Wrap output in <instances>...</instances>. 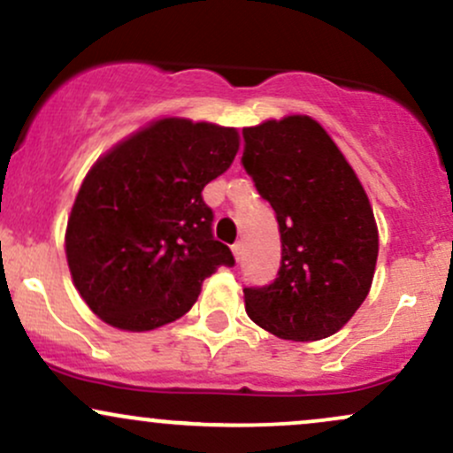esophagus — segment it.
<instances>
[{"mask_svg":"<svg viewBox=\"0 0 453 453\" xmlns=\"http://www.w3.org/2000/svg\"><path fill=\"white\" fill-rule=\"evenodd\" d=\"M242 251H244L242 242H236L232 247V253H234V257H236V262H241V259H242Z\"/></svg>","mask_w":453,"mask_h":453,"instance_id":"1","label":"esophagus"}]
</instances>
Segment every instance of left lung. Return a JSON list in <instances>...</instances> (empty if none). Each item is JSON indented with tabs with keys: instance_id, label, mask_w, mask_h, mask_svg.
Listing matches in <instances>:
<instances>
[{
	"instance_id": "left-lung-1",
	"label": "left lung",
	"mask_w": 453,
	"mask_h": 453,
	"mask_svg": "<svg viewBox=\"0 0 453 453\" xmlns=\"http://www.w3.org/2000/svg\"><path fill=\"white\" fill-rule=\"evenodd\" d=\"M242 165L279 221L280 266L244 288L247 315L288 341H319L360 309L375 274L379 234L356 173L304 114L244 127Z\"/></svg>"
}]
</instances>
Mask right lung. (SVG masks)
Segmentation results:
<instances>
[{"instance_id": "obj_1", "label": "right lung", "mask_w": 453, "mask_h": 453, "mask_svg": "<svg viewBox=\"0 0 453 453\" xmlns=\"http://www.w3.org/2000/svg\"><path fill=\"white\" fill-rule=\"evenodd\" d=\"M236 153L234 127L159 119L96 161L67 219L65 256L100 319L155 330L183 317L217 268L234 266L202 189Z\"/></svg>"}]
</instances>
